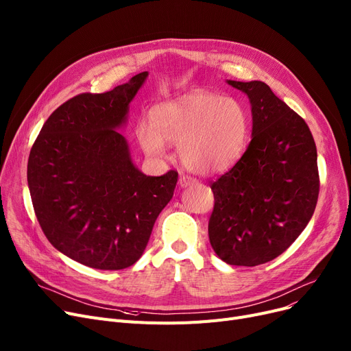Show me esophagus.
Segmentation results:
<instances>
[{
    "instance_id": "34e87169",
    "label": "esophagus",
    "mask_w": 351,
    "mask_h": 351,
    "mask_svg": "<svg viewBox=\"0 0 351 351\" xmlns=\"http://www.w3.org/2000/svg\"><path fill=\"white\" fill-rule=\"evenodd\" d=\"M196 182H197V180H196L195 178L189 176V175H180V178H179V185H180L182 188H186V186L195 185Z\"/></svg>"
}]
</instances>
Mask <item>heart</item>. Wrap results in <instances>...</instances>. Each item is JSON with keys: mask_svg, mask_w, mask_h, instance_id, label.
<instances>
[{"mask_svg": "<svg viewBox=\"0 0 351 351\" xmlns=\"http://www.w3.org/2000/svg\"><path fill=\"white\" fill-rule=\"evenodd\" d=\"M248 132V110L239 100L195 91L160 104L154 126L139 125L138 139L150 156H159L165 143L176 145L188 169L209 175L228 169L241 156Z\"/></svg>", "mask_w": 351, "mask_h": 351, "instance_id": "1", "label": "heart"}]
</instances>
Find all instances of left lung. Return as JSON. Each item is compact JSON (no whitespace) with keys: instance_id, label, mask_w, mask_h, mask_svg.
I'll return each instance as SVG.
<instances>
[{"instance_id":"obj_1","label":"left lung","mask_w":351,"mask_h":351,"mask_svg":"<svg viewBox=\"0 0 351 351\" xmlns=\"http://www.w3.org/2000/svg\"><path fill=\"white\" fill-rule=\"evenodd\" d=\"M243 91L252 138L239 160L210 184L213 251L230 265L255 267L281 255L310 222L319 192L317 147L306 121L263 82Z\"/></svg>"}]
</instances>
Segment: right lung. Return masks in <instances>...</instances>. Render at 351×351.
Masks as SVG:
<instances>
[{"label":"right lung","mask_w":351,"mask_h":351,"mask_svg":"<svg viewBox=\"0 0 351 351\" xmlns=\"http://www.w3.org/2000/svg\"><path fill=\"white\" fill-rule=\"evenodd\" d=\"M147 77L106 93H82L57 108L29 150L27 180L51 245L96 269H123L142 256L178 172L146 176L117 130Z\"/></svg>","instance_id":"right-lung-1"}]
</instances>
